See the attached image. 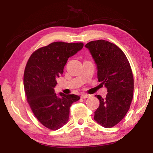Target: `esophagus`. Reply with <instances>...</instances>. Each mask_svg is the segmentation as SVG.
Segmentation results:
<instances>
[{
    "label": "esophagus",
    "mask_w": 153,
    "mask_h": 153,
    "mask_svg": "<svg viewBox=\"0 0 153 153\" xmlns=\"http://www.w3.org/2000/svg\"><path fill=\"white\" fill-rule=\"evenodd\" d=\"M89 97H90V95H89V94H82V95H81V98H89Z\"/></svg>",
    "instance_id": "34e87169"
}]
</instances>
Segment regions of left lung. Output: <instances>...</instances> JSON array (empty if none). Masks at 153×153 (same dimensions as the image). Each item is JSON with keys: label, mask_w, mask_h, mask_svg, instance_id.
Returning a JSON list of instances; mask_svg holds the SVG:
<instances>
[{"label": "left lung", "mask_w": 153, "mask_h": 153, "mask_svg": "<svg viewBox=\"0 0 153 153\" xmlns=\"http://www.w3.org/2000/svg\"><path fill=\"white\" fill-rule=\"evenodd\" d=\"M88 48L97 65L98 79L107 88L94 112V120L105 128L117 125L129 109L134 93V77L129 61L123 52L114 44L104 40L91 41Z\"/></svg>", "instance_id": "left-lung-1"}]
</instances>
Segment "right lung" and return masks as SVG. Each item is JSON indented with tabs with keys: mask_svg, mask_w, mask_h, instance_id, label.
I'll use <instances>...</instances> for the list:
<instances>
[{
	"mask_svg": "<svg viewBox=\"0 0 153 153\" xmlns=\"http://www.w3.org/2000/svg\"><path fill=\"white\" fill-rule=\"evenodd\" d=\"M83 46L82 42H53L33 52L25 66L24 86L27 101L37 120L51 130L67 123L71 105L80 98L62 92L57 96L54 88L68 59Z\"/></svg>",
	"mask_w": 153,
	"mask_h": 153,
	"instance_id": "obj_1",
	"label": "right lung"
}]
</instances>
